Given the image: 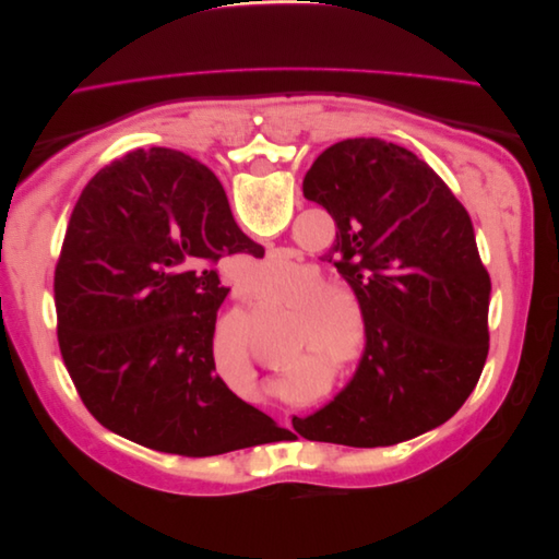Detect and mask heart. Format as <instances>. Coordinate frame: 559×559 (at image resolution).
Masks as SVG:
<instances>
[{
  "label": "heart",
  "mask_w": 559,
  "mask_h": 559,
  "mask_svg": "<svg viewBox=\"0 0 559 559\" xmlns=\"http://www.w3.org/2000/svg\"><path fill=\"white\" fill-rule=\"evenodd\" d=\"M298 275L300 265L294 261L273 259L259 270L257 280H251L249 294L257 300H273ZM282 302L296 317L292 324V364L310 357L321 364H341L343 373H349L364 361V345H347L349 319L359 321L364 312L352 286L326 284L324 275L314 273L290 286Z\"/></svg>",
  "instance_id": "heart-1"
}]
</instances>
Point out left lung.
Listing matches in <instances>:
<instances>
[{
	"label": "left lung",
	"mask_w": 559,
	"mask_h": 559,
	"mask_svg": "<svg viewBox=\"0 0 559 559\" xmlns=\"http://www.w3.org/2000/svg\"><path fill=\"white\" fill-rule=\"evenodd\" d=\"M302 193L335 222L326 253L366 324L357 376L314 415L308 441L386 448L441 427L476 389L489 349V282L468 212L413 151L343 140L312 163Z\"/></svg>",
	"instance_id": "1"
}]
</instances>
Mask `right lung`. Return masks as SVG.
Segmentation results:
<instances>
[{"label": "right lung", "mask_w": 559, "mask_h": 559, "mask_svg": "<svg viewBox=\"0 0 559 559\" xmlns=\"http://www.w3.org/2000/svg\"><path fill=\"white\" fill-rule=\"evenodd\" d=\"M263 259L222 181L175 148H138L81 191L56 265L58 343L83 405L144 448L212 456L289 433L216 376L226 253Z\"/></svg>", "instance_id": "obj_1"}]
</instances>
